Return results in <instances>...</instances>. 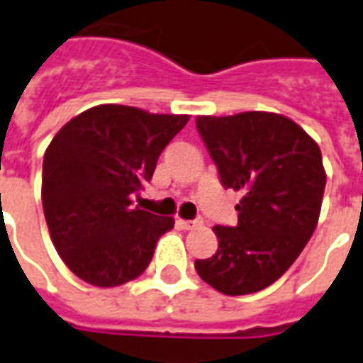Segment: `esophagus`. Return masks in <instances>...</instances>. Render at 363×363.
<instances>
[{
    "label": "esophagus",
    "instance_id": "34e87169",
    "mask_svg": "<svg viewBox=\"0 0 363 363\" xmlns=\"http://www.w3.org/2000/svg\"><path fill=\"white\" fill-rule=\"evenodd\" d=\"M176 225L182 228V230H195L199 225H203V220L201 218H195V220H176Z\"/></svg>",
    "mask_w": 363,
    "mask_h": 363
}]
</instances>
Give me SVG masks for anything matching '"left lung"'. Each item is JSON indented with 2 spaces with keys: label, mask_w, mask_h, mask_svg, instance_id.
<instances>
[{
  "label": "left lung",
  "mask_w": 363,
  "mask_h": 363,
  "mask_svg": "<svg viewBox=\"0 0 363 363\" xmlns=\"http://www.w3.org/2000/svg\"><path fill=\"white\" fill-rule=\"evenodd\" d=\"M195 124L223 187L243 193L237 223L214 225L216 255L195 260V269L223 295L262 291L293 266L315 230L325 189L320 147L281 114L197 116Z\"/></svg>",
  "instance_id": "1"
}]
</instances>
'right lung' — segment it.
<instances>
[{
  "mask_svg": "<svg viewBox=\"0 0 363 363\" xmlns=\"http://www.w3.org/2000/svg\"><path fill=\"white\" fill-rule=\"evenodd\" d=\"M185 114L99 105L67 122L43 155L42 203L49 235L72 274L116 287L145 272L174 218L132 204Z\"/></svg>",
  "mask_w": 363,
  "mask_h": 363,
  "instance_id": "1",
  "label": "right lung"
}]
</instances>
